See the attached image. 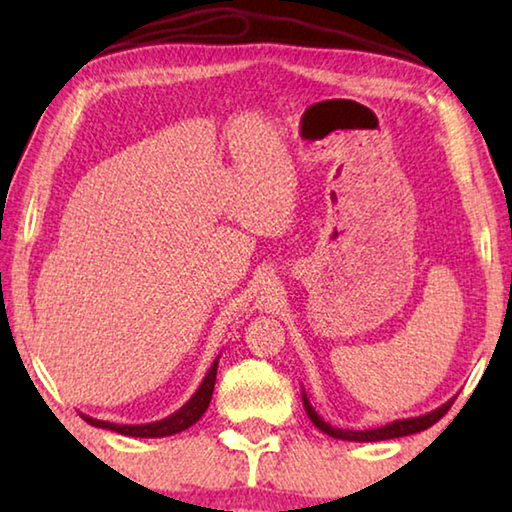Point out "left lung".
Instances as JSON below:
<instances>
[{"instance_id":"left-lung-1","label":"left lung","mask_w":512,"mask_h":512,"mask_svg":"<svg viewBox=\"0 0 512 512\" xmlns=\"http://www.w3.org/2000/svg\"><path fill=\"white\" fill-rule=\"evenodd\" d=\"M454 404V397L452 400H447L443 406H438V409H433L424 415H418V418H404V420H393L384 424V427H377V429H363V431H354V429H339V427H332V424L325 422L320 415L316 413L314 406H311L307 393L302 391V406H305V411L309 415V420L316 424V427L327 433V436H332L336 440H352V443H375V440H391V438H402V436H411V433H420L424 429H429L431 424H436L443 415L449 411V406Z\"/></svg>"}]
</instances>
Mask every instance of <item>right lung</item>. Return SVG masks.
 Returning <instances> with one entry per match:
<instances>
[{"label": "right lung", "instance_id": "1", "mask_svg": "<svg viewBox=\"0 0 512 512\" xmlns=\"http://www.w3.org/2000/svg\"><path fill=\"white\" fill-rule=\"evenodd\" d=\"M219 357L214 359L210 370H207V375L201 381V386L196 388V393L189 397V400L180 406L176 413L167 415L164 420H155L146 424H115V422L90 418V415H83V413L81 418L88 424H92V427L110 429V431L121 433V436H135V438H164V436H173V433L185 431L201 420V415L207 411V406H210L212 393H214V381H216V368H219Z\"/></svg>", "mask_w": 512, "mask_h": 512}]
</instances>
